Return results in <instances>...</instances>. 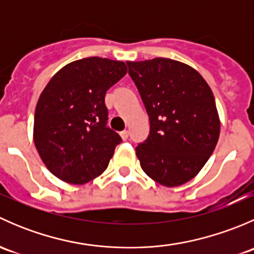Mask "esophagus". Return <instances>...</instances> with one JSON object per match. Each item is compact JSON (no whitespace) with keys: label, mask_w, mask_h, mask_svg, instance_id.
Masks as SVG:
<instances>
[{"label":"esophagus","mask_w":254,"mask_h":254,"mask_svg":"<svg viewBox=\"0 0 254 254\" xmlns=\"http://www.w3.org/2000/svg\"><path fill=\"white\" fill-rule=\"evenodd\" d=\"M120 136H122V139L125 141V140H127V137H129V131H127V130H124V131L120 132Z\"/></svg>","instance_id":"1"}]
</instances>
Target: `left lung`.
Wrapping results in <instances>:
<instances>
[{"label":"left lung","instance_id":"1","mask_svg":"<svg viewBox=\"0 0 254 254\" xmlns=\"http://www.w3.org/2000/svg\"><path fill=\"white\" fill-rule=\"evenodd\" d=\"M150 120V135L136 147L140 166L165 187L194 178L220 135L214 94L200 73L166 58L127 61Z\"/></svg>","mask_w":254,"mask_h":254}]
</instances>
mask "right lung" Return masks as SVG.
Listing matches in <instances>:
<instances>
[{"instance_id": "obj_1", "label": "right lung", "mask_w": 254, "mask_h": 254, "mask_svg": "<svg viewBox=\"0 0 254 254\" xmlns=\"http://www.w3.org/2000/svg\"><path fill=\"white\" fill-rule=\"evenodd\" d=\"M127 65L84 58L59 70L43 89L33 139L47 168L61 181L84 184L101 176L122 137L107 127V91L127 75Z\"/></svg>"}]
</instances>
